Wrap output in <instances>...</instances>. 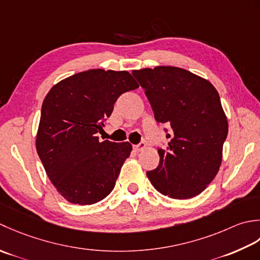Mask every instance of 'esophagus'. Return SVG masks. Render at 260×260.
Wrapping results in <instances>:
<instances>
[{
	"label": "esophagus",
	"mask_w": 260,
	"mask_h": 260,
	"mask_svg": "<svg viewBox=\"0 0 260 260\" xmlns=\"http://www.w3.org/2000/svg\"><path fill=\"white\" fill-rule=\"evenodd\" d=\"M145 147H146L145 142H140L139 145H135V146H134V149H135L136 151H140V150H142V149H145Z\"/></svg>",
	"instance_id": "34e87169"
}]
</instances>
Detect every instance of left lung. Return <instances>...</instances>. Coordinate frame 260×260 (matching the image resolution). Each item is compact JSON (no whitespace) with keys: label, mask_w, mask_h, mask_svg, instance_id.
<instances>
[{"label":"left lung","mask_w":260,"mask_h":260,"mask_svg":"<svg viewBox=\"0 0 260 260\" xmlns=\"http://www.w3.org/2000/svg\"><path fill=\"white\" fill-rule=\"evenodd\" d=\"M157 122L171 126L168 146L158 148L159 165L147 176L172 199L202 193L218 174L228 136L219 93L206 79L186 70L159 66L134 71ZM166 132L168 130L164 129Z\"/></svg>","instance_id":"1"}]
</instances>
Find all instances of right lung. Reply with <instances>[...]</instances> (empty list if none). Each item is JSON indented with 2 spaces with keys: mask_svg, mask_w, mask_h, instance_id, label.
<instances>
[{
  "mask_svg": "<svg viewBox=\"0 0 260 260\" xmlns=\"http://www.w3.org/2000/svg\"><path fill=\"white\" fill-rule=\"evenodd\" d=\"M138 87L125 71L91 70L62 79L47 94L37 152L51 183L68 202L94 204L112 192L132 147L129 142H100L96 134L120 95Z\"/></svg>",
  "mask_w": 260,
  "mask_h": 260,
  "instance_id": "1",
  "label": "right lung"
}]
</instances>
